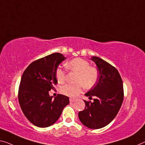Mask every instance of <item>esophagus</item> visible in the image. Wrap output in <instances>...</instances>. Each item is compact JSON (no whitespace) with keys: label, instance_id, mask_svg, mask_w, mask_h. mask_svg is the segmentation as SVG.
<instances>
[{"label":"esophagus","instance_id":"34e87169","mask_svg":"<svg viewBox=\"0 0 145 145\" xmlns=\"http://www.w3.org/2000/svg\"><path fill=\"white\" fill-rule=\"evenodd\" d=\"M75 99H72V98H70V103H73V102H74L75 101Z\"/></svg>","mask_w":145,"mask_h":145}]
</instances>
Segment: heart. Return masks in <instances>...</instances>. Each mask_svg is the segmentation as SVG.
Wrapping results in <instances>:
<instances>
[{"label": "heart", "instance_id": "obj_1", "mask_svg": "<svg viewBox=\"0 0 145 145\" xmlns=\"http://www.w3.org/2000/svg\"><path fill=\"white\" fill-rule=\"evenodd\" d=\"M66 67L71 71L78 72L76 84H66L61 88V92L69 97H75L81 92L83 85L87 89L91 88L99 79L97 69L91 66L88 62L81 58H75L66 63ZM56 77L59 83H63L66 79V72L59 67L56 71Z\"/></svg>", "mask_w": 145, "mask_h": 145}]
</instances>
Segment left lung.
Here are the masks:
<instances>
[{"label": "left lung", "instance_id": "obj_1", "mask_svg": "<svg viewBox=\"0 0 145 145\" xmlns=\"http://www.w3.org/2000/svg\"><path fill=\"white\" fill-rule=\"evenodd\" d=\"M91 60L97 66L99 79L85 95L93 102L84 101L85 108L78 116L84 126L91 129L105 127L116 118L124 98L123 81L118 70L106 61L97 57Z\"/></svg>", "mask_w": 145, "mask_h": 145}]
</instances>
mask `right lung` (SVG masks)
<instances>
[{
    "label": "right lung",
    "instance_id": "obj_1",
    "mask_svg": "<svg viewBox=\"0 0 145 145\" xmlns=\"http://www.w3.org/2000/svg\"><path fill=\"white\" fill-rule=\"evenodd\" d=\"M65 59L54 53L32 62L22 75L18 91L20 108L29 122L38 127L54 124L70 103L66 95L58 94L54 99L49 95L57 84L56 71Z\"/></svg>",
    "mask_w": 145,
    "mask_h": 145
}]
</instances>
